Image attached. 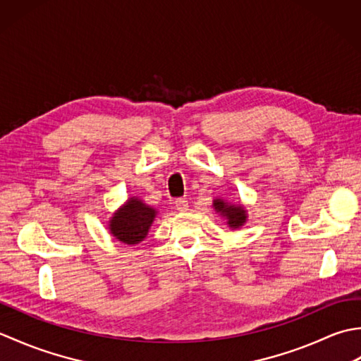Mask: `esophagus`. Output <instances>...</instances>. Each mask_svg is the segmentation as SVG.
Here are the masks:
<instances>
[{"label":"esophagus","instance_id":"obj_1","mask_svg":"<svg viewBox=\"0 0 361 361\" xmlns=\"http://www.w3.org/2000/svg\"><path fill=\"white\" fill-rule=\"evenodd\" d=\"M175 208L178 209L180 212H185V211H188V208H189V203H188L186 198H176V200H175Z\"/></svg>","mask_w":361,"mask_h":361}]
</instances>
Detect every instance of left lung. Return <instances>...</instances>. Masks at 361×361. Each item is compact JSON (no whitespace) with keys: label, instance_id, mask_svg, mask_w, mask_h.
<instances>
[{"label":"left lung","instance_id":"left-lung-1","mask_svg":"<svg viewBox=\"0 0 361 361\" xmlns=\"http://www.w3.org/2000/svg\"><path fill=\"white\" fill-rule=\"evenodd\" d=\"M214 209H216L221 217L226 219V224L231 228H240L245 221H247V209L242 204H231L221 198H216L212 203Z\"/></svg>","mask_w":361,"mask_h":361}]
</instances>
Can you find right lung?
<instances>
[{
    "label": "right lung",
    "instance_id": "obj_1",
    "mask_svg": "<svg viewBox=\"0 0 361 361\" xmlns=\"http://www.w3.org/2000/svg\"><path fill=\"white\" fill-rule=\"evenodd\" d=\"M155 216L157 209L132 197L113 214L109 221L110 233L122 243L136 245L145 239Z\"/></svg>",
    "mask_w": 361,
    "mask_h": 361
}]
</instances>
